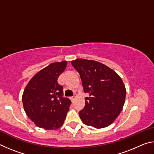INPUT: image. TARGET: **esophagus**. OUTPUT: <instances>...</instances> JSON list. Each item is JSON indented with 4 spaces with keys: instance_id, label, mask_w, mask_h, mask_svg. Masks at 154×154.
<instances>
[{
    "instance_id": "1",
    "label": "esophagus",
    "mask_w": 154,
    "mask_h": 154,
    "mask_svg": "<svg viewBox=\"0 0 154 154\" xmlns=\"http://www.w3.org/2000/svg\"><path fill=\"white\" fill-rule=\"evenodd\" d=\"M76 97H77V94H75L73 95V96H72V97L71 98V100H72V101H74V100H75V98H76Z\"/></svg>"
}]
</instances>
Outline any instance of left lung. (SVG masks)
<instances>
[{"mask_svg": "<svg viewBox=\"0 0 154 154\" xmlns=\"http://www.w3.org/2000/svg\"><path fill=\"white\" fill-rule=\"evenodd\" d=\"M71 64L80 75L83 91L89 94L79 113L83 123L102 128L115 121L123 108L126 88L121 77L106 65L94 60L76 59Z\"/></svg>", "mask_w": 154, "mask_h": 154, "instance_id": "1", "label": "left lung"}]
</instances>
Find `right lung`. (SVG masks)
<instances>
[{"label":"right lung","instance_id":"1","mask_svg":"<svg viewBox=\"0 0 154 154\" xmlns=\"http://www.w3.org/2000/svg\"><path fill=\"white\" fill-rule=\"evenodd\" d=\"M66 65V61L50 64L38 71L25 88L24 111L38 127L56 130L64 123L71 101L63 96V86L58 83V78Z\"/></svg>","mask_w":154,"mask_h":154}]
</instances>
